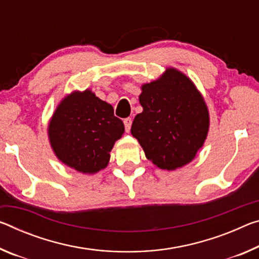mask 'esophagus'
<instances>
[{
  "mask_svg": "<svg viewBox=\"0 0 259 259\" xmlns=\"http://www.w3.org/2000/svg\"><path fill=\"white\" fill-rule=\"evenodd\" d=\"M123 123H124L125 131H126V133H129V131H130V128H131V124H133V120H131V117H126V118H124V121H123Z\"/></svg>",
  "mask_w": 259,
  "mask_h": 259,
  "instance_id": "34e87169",
  "label": "esophagus"
}]
</instances>
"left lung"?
Returning a JSON list of instances; mask_svg holds the SVG:
<instances>
[{"mask_svg":"<svg viewBox=\"0 0 259 259\" xmlns=\"http://www.w3.org/2000/svg\"><path fill=\"white\" fill-rule=\"evenodd\" d=\"M143 112L131 134L146 158L161 169L174 170L190 162L203 146L208 131L205 101L189 78L167 69L161 78L142 86Z\"/></svg>","mask_w":259,"mask_h":259,"instance_id":"8db88e82","label":"left lung"}]
</instances>
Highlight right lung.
I'll list each match as a JSON object with an SVG mask.
<instances>
[{
    "label": "right lung",
    "mask_w": 259,
    "mask_h": 259,
    "mask_svg": "<svg viewBox=\"0 0 259 259\" xmlns=\"http://www.w3.org/2000/svg\"><path fill=\"white\" fill-rule=\"evenodd\" d=\"M124 133L112 105L89 90L64 98L48 126L51 145L65 165L85 174L107 166L115 141Z\"/></svg>",
    "instance_id": "1"
}]
</instances>
